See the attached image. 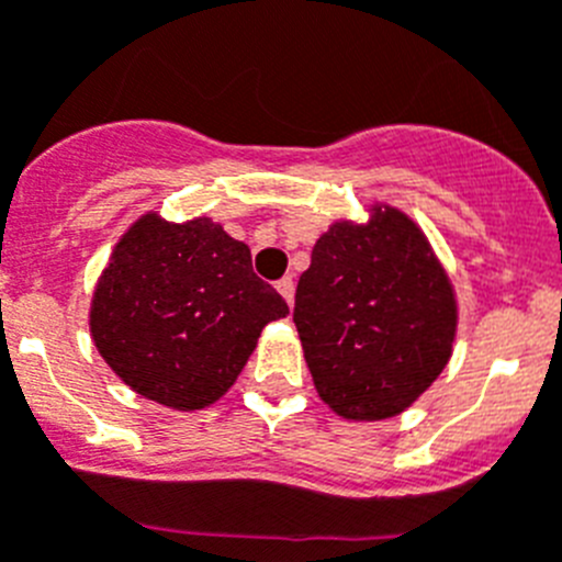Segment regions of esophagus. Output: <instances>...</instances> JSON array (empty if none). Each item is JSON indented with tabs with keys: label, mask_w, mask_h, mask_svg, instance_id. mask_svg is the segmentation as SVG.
Segmentation results:
<instances>
[{
	"label": "esophagus",
	"mask_w": 562,
	"mask_h": 562,
	"mask_svg": "<svg viewBox=\"0 0 562 562\" xmlns=\"http://www.w3.org/2000/svg\"><path fill=\"white\" fill-rule=\"evenodd\" d=\"M276 290L281 292V297H284L286 303H292V297H295V281H292L290 276L281 278V281H278V284H276Z\"/></svg>",
	"instance_id": "esophagus-1"
}]
</instances>
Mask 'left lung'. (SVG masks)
<instances>
[{
	"mask_svg": "<svg viewBox=\"0 0 562 562\" xmlns=\"http://www.w3.org/2000/svg\"><path fill=\"white\" fill-rule=\"evenodd\" d=\"M297 337L317 395L348 420L401 415L449 364L457 295L424 231L393 205L337 220L295 292Z\"/></svg>",
	"mask_w": 562,
	"mask_h": 562,
	"instance_id": "left-lung-1",
	"label": "left lung"
}]
</instances>
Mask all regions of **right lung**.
I'll use <instances>...</instances> for the list:
<instances>
[{
	"instance_id": "obj_1",
	"label": "right lung",
	"mask_w": 562,
	"mask_h": 562,
	"mask_svg": "<svg viewBox=\"0 0 562 562\" xmlns=\"http://www.w3.org/2000/svg\"><path fill=\"white\" fill-rule=\"evenodd\" d=\"M290 306L220 223L147 211L113 247L94 286L91 339L133 393L178 412L223 398L261 328Z\"/></svg>"
}]
</instances>
